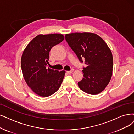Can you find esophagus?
<instances>
[{"mask_svg": "<svg viewBox=\"0 0 134 134\" xmlns=\"http://www.w3.org/2000/svg\"><path fill=\"white\" fill-rule=\"evenodd\" d=\"M74 71V70H71V71H67V72L68 73V74H71V73H72Z\"/></svg>", "mask_w": 134, "mask_h": 134, "instance_id": "34e87169", "label": "esophagus"}]
</instances>
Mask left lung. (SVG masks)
I'll list each match as a JSON object with an SVG mask.
<instances>
[{"label":"left lung","instance_id":"8db88e82","mask_svg":"<svg viewBox=\"0 0 134 134\" xmlns=\"http://www.w3.org/2000/svg\"><path fill=\"white\" fill-rule=\"evenodd\" d=\"M66 40L79 60L85 59L82 80L78 83L82 91L96 95L105 90L113 73L112 53L106 42L97 34L75 32L66 34Z\"/></svg>","mask_w":134,"mask_h":134}]
</instances>
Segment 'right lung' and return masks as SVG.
I'll return each mask as SVG.
<instances>
[{"label": "right lung", "instance_id": "right-lung-1", "mask_svg": "<svg viewBox=\"0 0 134 134\" xmlns=\"http://www.w3.org/2000/svg\"><path fill=\"white\" fill-rule=\"evenodd\" d=\"M62 34H40L29 43L23 51L21 66L27 86L37 95L47 97L58 90L66 71L47 67L49 53L64 40Z\"/></svg>", "mask_w": 134, "mask_h": 134}]
</instances>
